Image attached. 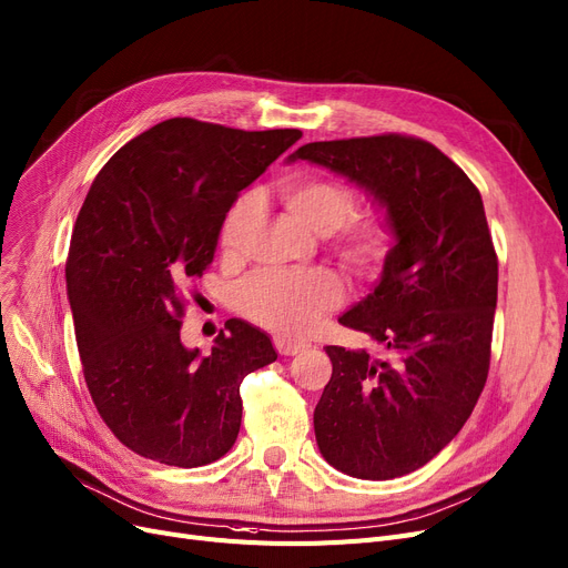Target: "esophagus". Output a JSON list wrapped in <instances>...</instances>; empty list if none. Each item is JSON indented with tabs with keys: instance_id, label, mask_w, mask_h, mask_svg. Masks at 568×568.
Wrapping results in <instances>:
<instances>
[{
	"instance_id": "obj_1",
	"label": "esophagus",
	"mask_w": 568,
	"mask_h": 568,
	"mask_svg": "<svg viewBox=\"0 0 568 568\" xmlns=\"http://www.w3.org/2000/svg\"><path fill=\"white\" fill-rule=\"evenodd\" d=\"M276 351L281 353V355H297V353H302V351H306L308 348V344L306 342H292V339H287V337H276Z\"/></svg>"
}]
</instances>
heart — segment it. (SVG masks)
Instances as JSON below:
<instances>
[{
  "label": "heart",
  "instance_id": "heart-1",
  "mask_svg": "<svg viewBox=\"0 0 568 568\" xmlns=\"http://www.w3.org/2000/svg\"><path fill=\"white\" fill-rule=\"evenodd\" d=\"M281 199L306 226L332 234V247L353 268L367 273L379 264L393 243L390 224L382 215L352 217L353 192L329 178L297 175L283 182ZM257 220V199L241 196L222 224V247L239 250ZM243 311L257 323L285 334H304L323 313L344 302V283L327 268L287 271L268 268L252 276L239 292Z\"/></svg>",
  "mask_w": 568,
  "mask_h": 568
}]
</instances>
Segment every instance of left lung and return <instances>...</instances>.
<instances>
[{
	"label": "left lung",
	"instance_id": "8db88e82",
	"mask_svg": "<svg viewBox=\"0 0 568 568\" xmlns=\"http://www.w3.org/2000/svg\"><path fill=\"white\" fill-rule=\"evenodd\" d=\"M297 159L363 186L395 239L382 281L339 318L384 358L325 348L318 449L351 477L407 475L452 443L487 384L498 260L485 205L449 156L409 135L308 142L287 156Z\"/></svg>",
	"mask_w": 568,
	"mask_h": 568
}]
</instances>
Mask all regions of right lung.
Returning <instances> with one entry per match:
<instances>
[{"mask_svg": "<svg viewBox=\"0 0 568 568\" xmlns=\"http://www.w3.org/2000/svg\"><path fill=\"white\" fill-rule=\"evenodd\" d=\"M302 138L168 119L104 163L65 266L77 348L98 414L121 445L165 466L222 458L241 430V384L278 358L231 318L201 355L180 339L189 278L203 276L241 189Z\"/></svg>", "mask_w": 568, "mask_h": 568, "instance_id": "obj_1", "label": "right lung"}]
</instances>
